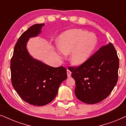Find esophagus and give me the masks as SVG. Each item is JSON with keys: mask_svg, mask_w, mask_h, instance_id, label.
<instances>
[{"mask_svg": "<svg viewBox=\"0 0 126 126\" xmlns=\"http://www.w3.org/2000/svg\"><path fill=\"white\" fill-rule=\"evenodd\" d=\"M71 74H72V72L70 71L69 70H67V75H68V77H71Z\"/></svg>", "mask_w": 126, "mask_h": 126, "instance_id": "obj_1", "label": "esophagus"}]
</instances>
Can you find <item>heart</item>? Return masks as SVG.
I'll return each mask as SVG.
<instances>
[{"mask_svg": "<svg viewBox=\"0 0 126 126\" xmlns=\"http://www.w3.org/2000/svg\"><path fill=\"white\" fill-rule=\"evenodd\" d=\"M97 38L93 34L80 29H72L62 33L57 39L59 55L71 53L70 61L73 65L80 66L85 63L95 49Z\"/></svg>", "mask_w": 126, "mask_h": 126, "instance_id": "b5f03b06", "label": "heart"}]
</instances>
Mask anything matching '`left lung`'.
I'll return each mask as SVG.
<instances>
[{"instance_id": "1", "label": "left lung", "mask_w": 126, "mask_h": 126, "mask_svg": "<svg viewBox=\"0 0 126 126\" xmlns=\"http://www.w3.org/2000/svg\"><path fill=\"white\" fill-rule=\"evenodd\" d=\"M119 60L111 43L101 47L79 66H70L75 79L77 99L87 104H96L106 99L118 79Z\"/></svg>"}]
</instances>
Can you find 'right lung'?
<instances>
[{"label":"right lung","mask_w":126,"mask_h":126,"mask_svg":"<svg viewBox=\"0 0 126 126\" xmlns=\"http://www.w3.org/2000/svg\"><path fill=\"white\" fill-rule=\"evenodd\" d=\"M44 23L31 26L19 38L11 60V82L20 97L35 106H43L56 97L61 82L67 78L63 66L54 68L32 58L26 48L30 38L41 33Z\"/></svg>","instance_id":"right-lung-1"}]
</instances>
